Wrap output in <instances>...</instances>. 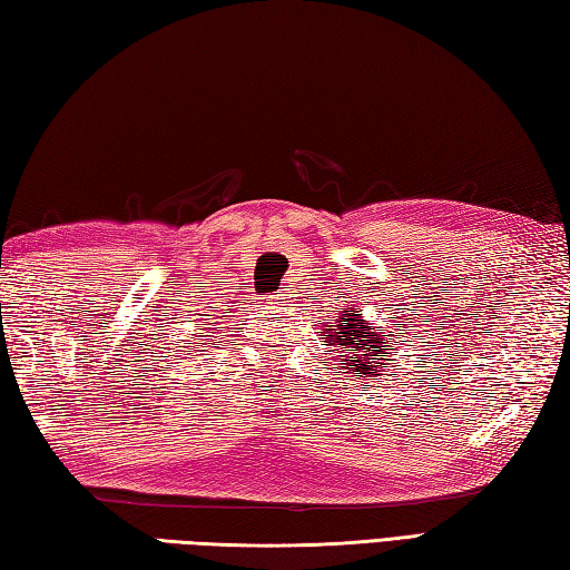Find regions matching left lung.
<instances>
[{
  "instance_id": "obj_1",
  "label": "left lung",
  "mask_w": 570,
  "mask_h": 570,
  "mask_svg": "<svg viewBox=\"0 0 570 570\" xmlns=\"http://www.w3.org/2000/svg\"><path fill=\"white\" fill-rule=\"evenodd\" d=\"M337 322L340 325H330L335 332H327L322 340L340 347V357H345L342 364H347L345 370H350L352 377H370L390 357V335L386 332H374L367 320H360V309L352 307L342 309ZM345 351L348 352L347 355L344 354Z\"/></svg>"
}]
</instances>
